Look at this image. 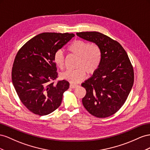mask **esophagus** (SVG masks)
<instances>
[{
    "label": "esophagus",
    "mask_w": 150,
    "mask_h": 150,
    "mask_svg": "<svg viewBox=\"0 0 150 150\" xmlns=\"http://www.w3.org/2000/svg\"><path fill=\"white\" fill-rule=\"evenodd\" d=\"M77 87H78L77 85H75V84H72V83H70V87L71 88H75Z\"/></svg>",
    "instance_id": "34e87169"
}]
</instances>
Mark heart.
<instances>
[{
	"label": "heart",
	"instance_id": "1",
	"mask_svg": "<svg viewBox=\"0 0 150 150\" xmlns=\"http://www.w3.org/2000/svg\"><path fill=\"white\" fill-rule=\"evenodd\" d=\"M68 50L78 57L76 70H68L62 74V77L71 83H76L82 81L88 74H93L99 68L102 59V51L97 44L75 40L68 46ZM55 64L62 69L65 65V56L62 50L55 52L54 57Z\"/></svg>",
	"mask_w": 150,
	"mask_h": 150
}]
</instances>
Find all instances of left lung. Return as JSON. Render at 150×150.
<instances>
[{"label":"left lung","mask_w":150,"mask_h":150,"mask_svg":"<svg viewBox=\"0 0 150 150\" xmlns=\"http://www.w3.org/2000/svg\"><path fill=\"white\" fill-rule=\"evenodd\" d=\"M76 35L100 47L102 59L93 75L82 83L86 90L84 108L93 116L113 115L125 104L134 83V70L128 55L116 41L99 32H80Z\"/></svg>","instance_id":"obj_1"}]
</instances>
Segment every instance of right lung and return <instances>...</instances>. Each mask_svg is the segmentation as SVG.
<instances>
[{
	"label": "right lung",
	"mask_w": 150,
	"mask_h": 150,
	"mask_svg": "<svg viewBox=\"0 0 150 150\" xmlns=\"http://www.w3.org/2000/svg\"><path fill=\"white\" fill-rule=\"evenodd\" d=\"M73 33H43L21 47L12 70V81L21 101L33 113L45 115L62 103L63 94L69 88L67 80H59L53 57L66 45Z\"/></svg>",
	"instance_id": "right-lung-1"
}]
</instances>
